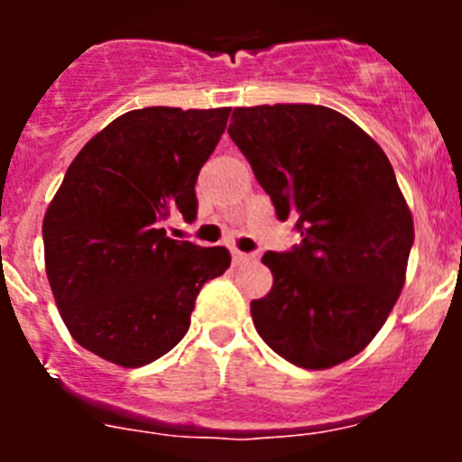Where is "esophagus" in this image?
I'll use <instances>...</instances> for the list:
<instances>
[{
	"label": "esophagus",
	"mask_w": 462,
	"mask_h": 462,
	"mask_svg": "<svg viewBox=\"0 0 462 462\" xmlns=\"http://www.w3.org/2000/svg\"><path fill=\"white\" fill-rule=\"evenodd\" d=\"M231 256H234V266H243V263L254 261V254H247V252H238V250L231 252Z\"/></svg>",
	"instance_id": "esophagus-1"
}]
</instances>
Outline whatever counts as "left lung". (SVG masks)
<instances>
[{
	"mask_svg": "<svg viewBox=\"0 0 462 462\" xmlns=\"http://www.w3.org/2000/svg\"><path fill=\"white\" fill-rule=\"evenodd\" d=\"M228 136L300 245L266 252L273 289L252 300L259 336L308 370L370 345L405 284L414 222L393 166L349 117L326 106L236 108Z\"/></svg>",
	"mask_w": 462,
	"mask_h": 462,
	"instance_id": "8db88e82",
	"label": "left lung"
}]
</instances>
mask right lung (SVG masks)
<instances>
[{
	"mask_svg": "<svg viewBox=\"0 0 462 462\" xmlns=\"http://www.w3.org/2000/svg\"><path fill=\"white\" fill-rule=\"evenodd\" d=\"M231 108L129 110L73 159L43 217L52 296L73 340L141 368L189 330L196 296L231 266L224 247L166 236L180 212L196 219V178Z\"/></svg>",
	"mask_w": 462,
	"mask_h": 462,
	"instance_id": "1",
	"label": "right lung"
}]
</instances>
